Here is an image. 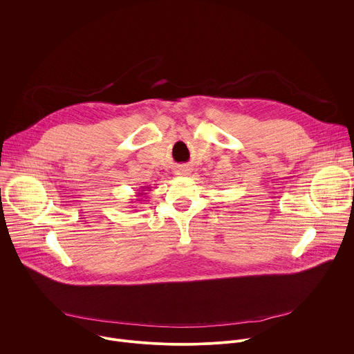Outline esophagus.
<instances>
[{
    "mask_svg": "<svg viewBox=\"0 0 354 354\" xmlns=\"http://www.w3.org/2000/svg\"><path fill=\"white\" fill-rule=\"evenodd\" d=\"M189 172H190V169L185 165H180L175 169V175H178V176H186V175H189Z\"/></svg>",
    "mask_w": 354,
    "mask_h": 354,
    "instance_id": "esophagus-1",
    "label": "esophagus"
}]
</instances>
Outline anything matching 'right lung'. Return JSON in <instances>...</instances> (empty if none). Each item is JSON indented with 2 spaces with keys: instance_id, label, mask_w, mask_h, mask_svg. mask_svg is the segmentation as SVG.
I'll list each match as a JSON object with an SVG mask.
<instances>
[{
  "instance_id": "obj_1",
  "label": "right lung",
  "mask_w": 354,
  "mask_h": 354,
  "mask_svg": "<svg viewBox=\"0 0 354 354\" xmlns=\"http://www.w3.org/2000/svg\"><path fill=\"white\" fill-rule=\"evenodd\" d=\"M144 190H151V186H141V187H140V190H138V193H137V197H138V198H136L137 201H142L140 197H142V196L147 194Z\"/></svg>"
}]
</instances>
